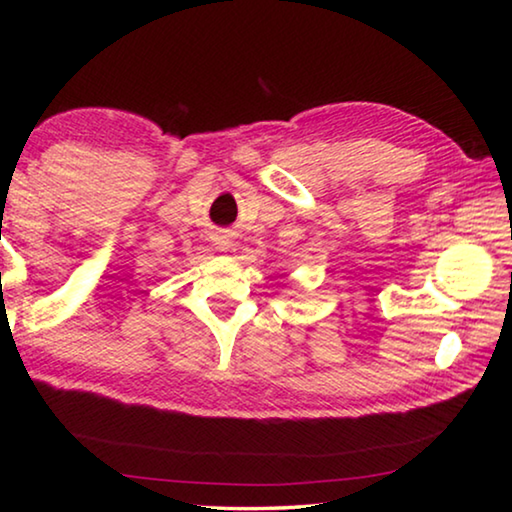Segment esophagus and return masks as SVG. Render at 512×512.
<instances>
[{
	"instance_id": "34e87169",
	"label": "esophagus",
	"mask_w": 512,
	"mask_h": 512,
	"mask_svg": "<svg viewBox=\"0 0 512 512\" xmlns=\"http://www.w3.org/2000/svg\"><path fill=\"white\" fill-rule=\"evenodd\" d=\"M216 248H219V250H230L232 248V239L228 235H219V237H216Z\"/></svg>"
}]
</instances>
